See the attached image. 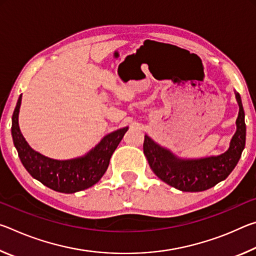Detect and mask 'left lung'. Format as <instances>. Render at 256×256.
Segmentation results:
<instances>
[{"label":"left lung","instance_id":"left-lung-1","mask_svg":"<svg viewBox=\"0 0 256 256\" xmlns=\"http://www.w3.org/2000/svg\"><path fill=\"white\" fill-rule=\"evenodd\" d=\"M235 96L240 106L236 132L228 150L222 154L198 159L180 158L146 134L144 152L150 168L160 180L183 192H201L227 178L236 167L246 141L244 108L240 94L235 92Z\"/></svg>","mask_w":256,"mask_h":256}]
</instances>
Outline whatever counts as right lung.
Returning a JSON list of instances; mask_svg holds the SVG:
<instances>
[{"instance_id": "obj_1", "label": "right lung", "mask_w": 256, "mask_h": 256, "mask_svg": "<svg viewBox=\"0 0 256 256\" xmlns=\"http://www.w3.org/2000/svg\"><path fill=\"white\" fill-rule=\"evenodd\" d=\"M20 94L12 115L11 134L19 158L34 180L60 193H76L92 188L105 174L112 152L118 148L128 126L106 134L86 154L68 160H56L34 151L24 140L19 128Z\"/></svg>"}]
</instances>
